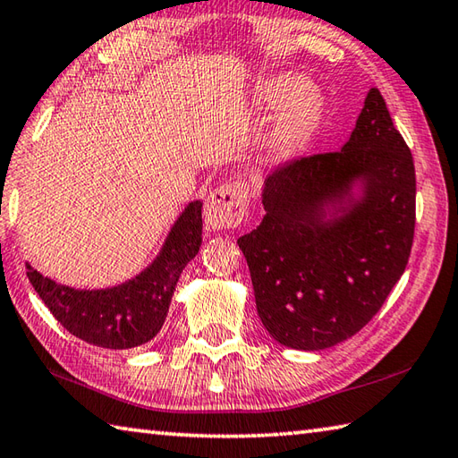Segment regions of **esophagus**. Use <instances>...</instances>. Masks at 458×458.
Returning <instances> with one entry per match:
<instances>
[{"label": "esophagus", "instance_id": "34e87169", "mask_svg": "<svg viewBox=\"0 0 458 458\" xmlns=\"http://www.w3.org/2000/svg\"><path fill=\"white\" fill-rule=\"evenodd\" d=\"M247 189L243 183H229L209 193L205 203V223L215 231L241 225L247 215Z\"/></svg>", "mask_w": 458, "mask_h": 458}]
</instances>
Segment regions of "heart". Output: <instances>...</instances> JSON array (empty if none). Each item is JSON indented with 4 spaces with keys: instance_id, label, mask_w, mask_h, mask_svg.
<instances>
[{
    "instance_id": "heart-1",
    "label": "heart",
    "mask_w": 458,
    "mask_h": 458,
    "mask_svg": "<svg viewBox=\"0 0 458 458\" xmlns=\"http://www.w3.org/2000/svg\"><path fill=\"white\" fill-rule=\"evenodd\" d=\"M255 98L267 109L281 107L267 137V153L275 163L297 159L323 125L327 101L321 89L291 72L271 73L255 85Z\"/></svg>"
}]
</instances>
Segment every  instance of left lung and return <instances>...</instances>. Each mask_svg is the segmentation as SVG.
<instances>
[{
	"label": "left lung",
	"mask_w": 458,
	"mask_h": 458,
	"mask_svg": "<svg viewBox=\"0 0 458 458\" xmlns=\"http://www.w3.org/2000/svg\"><path fill=\"white\" fill-rule=\"evenodd\" d=\"M415 195L411 149L375 88L341 151L265 179V217L237 245L275 341L323 351L363 329L407 267Z\"/></svg>",
	"instance_id": "left-lung-1"
}]
</instances>
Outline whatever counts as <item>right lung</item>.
Here are the masks:
<instances>
[{
  "mask_svg": "<svg viewBox=\"0 0 458 458\" xmlns=\"http://www.w3.org/2000/svg\"><path fill=\"white\" fill-rule=\"evenodd\" d=\"M203 203L195 199L179 213L157 257L135 277L106 289H75L33 269L28 279L65 329L103 349H131L151 341L165 323L177 281L199 253Z\"/></svg>",
  "mask_w": 458,
  "mask_h": 458,
  "instance_id": "right-lung-1",
  "label": "right lung"
}]
</instances>
